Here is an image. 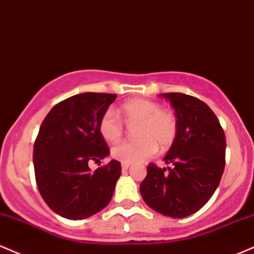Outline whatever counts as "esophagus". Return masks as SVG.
<instances>
[{
    "label": "esophagus",
    "mask_w": 254,
    "mask_h": 254,
    "mask_svg": "<svg viewBox=\"0 0 254 254\" xmlns=\"http://www.w3.org/2000/svg\"><path fill=\"white\" fill-rule=\"evenodd\" d=\"M129 166H130V164H125V163L121 164V168H122V170H124V171H126V170L129 169Z\"/></svg>",
    "instance_id": "esophagus-1"
}]
</instances>
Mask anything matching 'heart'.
I'll return each mask as SVG.
<instances>
[{
	"label": "heart",
	"instance_id": "1",
	"mask_svg": "<svg viewBox=\"0 0 254 254\" xmlns=\"http://www.w3.org/2000/svg\"><path fill=\"white\" fill-rule=\"evenodd\" d=\"M120 114L128 126H136V141H124L113 147L112 156L125 164L141 163L175 142L178 133L176 115L154 101L134 98L120 107ZM101 135L107 141L116 142L125 133V124L114 110L108 109L98 122Z\"/></svg>",
	"mask_w": 254,
	"mask_h": 254
}]
</instances>
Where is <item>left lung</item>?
Segmentation results:
<instances>
[{
  "instance_id": "left-lung-1",
  "label": "left lung",
  "mask_w": 254,
  "mask_h": 254,
  "mask_svg": "<svg viewBox=\"0 0 254 254\" xmlns=\"http://www.w3.org/2000/svg\"><path fill=\"white\" fill-rule=\"evenodd\" d=\"M178 121V133L164 160L171 168L147 166L140 193L148 207L181 219L201 209L215 192L225 170L226 136L216 115L203 101L168 92Z\"/></svg>"
}]
</instances>
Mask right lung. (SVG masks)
Returning <instances> with one entry per match:
<instances>
[{"instance_id":"obj_1","label":"right lung","mask_w":254,"mask_h":254,"mask_svg":"<svg viewBox=\"0 0 254 254\" xmlns=\"http://www.w3.org/2000/svg\"><path fill=\"white\" fill-rule=\"evenodd\" d=\"M115 98V94L103 92L74 95L56 104L39 129L33 150L39 192L65 219H86L113 197L121 164L110 160L91 172L88 163L109 154L98 122Z\"/></svg>"}]
</instances>
